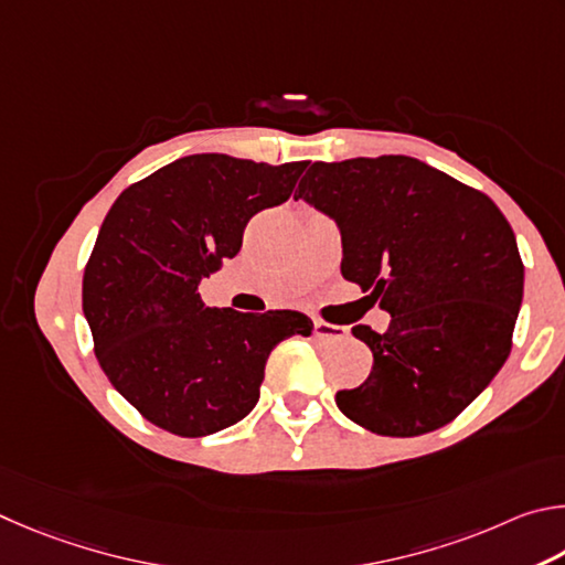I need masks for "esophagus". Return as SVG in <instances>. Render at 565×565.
Returning a JSON list of instances; mask_svg holds the SVG:
<instances>
[{
  "label": "esophagus",
  "mask_w": 565,
  "mask_h": 565,
  "mask_svg": "<svg viewBox=\"0 0 565 565\" xmlns=\"http://www.w3.org/2000/svg\"><path fill=\"white\" fill-rule=\"evenodd\" d=\"M315 334H318L320 340L340 342V340L348 338V328H340V324H330V322L315 320Z\"/></svg>",
  "instance_id": "34e87169"
}]
</instances>
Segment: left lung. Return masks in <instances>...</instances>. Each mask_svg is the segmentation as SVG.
I'll list each match as a JSON object with an SVG mask.
<instances>
[{"instance_id":"obj_1","label":"left lung","mask_w":565,"mask_h":565,"mask_svg":"<svg viewBox=\"0 0 565 565\" xmlns=\"http://www.w3.org/2000/svg\"><path fill=\"white\" fill-rule=\"evenodd\" d=\"M342 235V277L392 315L354 324L372 350L340 412L382 437L449 424L503 367L523 298V263L503 213L477 188L409 156L312 163L295 191Z\"/></svg>"}]
</instances>
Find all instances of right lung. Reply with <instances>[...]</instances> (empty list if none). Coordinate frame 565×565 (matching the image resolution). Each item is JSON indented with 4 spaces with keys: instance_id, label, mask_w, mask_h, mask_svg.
Here are the masks:
<instances>
[{
    "instance_id": "obj_1",
    "label": "right lung",
    "mask_w": 565,
    "mask_h": 565,
    "mask_svg": "<svg viewBox=\"0 0 565 565\" xmlns=\"http://www.w3.org/2000/svg\"><path fill=\"white\" fill-rule=\"evenodd\" d=\"M308 161L195 153L128 185L84 270V315L108 382L178 437H205L253 412L277 342L308 338L295 310L207 308L198 292L243 245L247 221L290 198Z\"/></svg>"
}]
</instances>
